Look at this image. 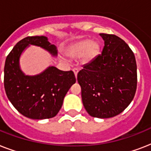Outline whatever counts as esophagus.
Returning <instances> with one entry per match:
<instances>
[{
  "instance_id": "esophagus-1",
  "label": "esophagus",
  "mask_w": 151,
  "mask_h": 151,
  "mask_svg": "<svg viewBox=\"0 0 151 151\" xmlns=\"http://www.w3.org/2000/svg\"><path fill=\"white\" fill-rule=\"evenodd\" d=\"M73 73H74V74H75V77L77 78V76H78V70L77 68H73Z\"/></svg>"
}]
</instances>
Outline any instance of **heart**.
Here are the masks:
<instances>
[{
    "label": "heart",
    "mask_w": 151,
    "mask_h": 151,
    "mask_svg": "<svg viewBox=\"0 0 151 151\" xmlns=\"http://www.w3.org/2000/svg\"><path fill=\"white\" fill-rule=\"evenodd\" d=\"M99 51L100 47L98 42L90 40H83L69 48L67 55L73 59L81 57L83 63H88L99 55Z\"/></svg>",
    "instance_id": "obj_1"
}]
</instances>
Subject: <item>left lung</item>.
Wrapping results in <instances>:
<instances>
[{
	"mask_svg": "<svg viewBox=\"0 0 151 151\" xmlns=\"http://www.w3.org/2000/svg\"><path fill=\"white\" fill-rule=\"evenodd\" d=\"M101 55L78 73L83 105L90 116L109 118L119 114L136 94L137 66L134 53L119 37L99 34Z\"/></svg>",
	"mask_w": 151,
	"mask_h": 151,
	"instance_id": "obj_1",
	"label": "left lung"
}]
</instances>
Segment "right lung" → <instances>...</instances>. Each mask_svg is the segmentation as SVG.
<instances>
[{"label": "right lung", "instance_id": "right-lung-1", "mask_svg": "<svg viewBox=\"0 0 151 151\" xmlns=\"http://www.w3.org/2000/svg\"><path fill=\"white\" fill-rule=\"evenodd\" d=\"M29 45L39 46L53 56L56 47L45 36L27 37L19 41L6 58L4 85L7 96L16 110L31 119L55 117L61 109L63 99L76 82L72 70L63 71L49 66L40 74L26 75L20 69L19 58Z\"/></svg>", "mask_w": 151, "mask_h": 151}]
</instances>
